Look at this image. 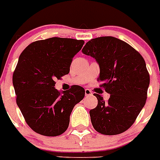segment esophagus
<instances>
[{"instance_id":"34e87169","label":"esophagus","mask_w":160,"mask_h":160,"mask_svg":"<svg viewBox=\"0 0 160 160\" xmlns=\"http://www.w3.org/2000/svg\"><path fill=\"white\" fill-rule=\"evenodd\" d=\"M92 92L91 90L89 89H85V96L88 97V96H92Z\"/></svg>"}]
</instances>
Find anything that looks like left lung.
I'll return each instance as SVG.
<instances>
[{
    "label": "left lung",
    "mask_w": 160,
    "mask_h": 160,
    "mask_svg": "<svg viewBox=\"0 0 160 160\" xmlns=\"http://www.w3.org/2000/svg\"><path fill=\"white\" fill-rule=\"evenodd\" d=\"M82 52L94 58L100 68L108 101L95 93L98 104L89 111L92 124L105 135L123 133L133 125L146 103L150 76L144 59L126 42L105 36L92 38Z\"/></svg>",
    "instance_id": "1"
}]
</instances>
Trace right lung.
<instances>
[{
	"instance_id": "add662e5",
	"label": "right lung",
	"mask_w": 160,
	"mask_h": 160,
	"mask_svg": "<svg viewBox=\"0 0 160 160\" xmlns=\"http://www.w3.org/2000/svg\"><path fill=\"white\" fill-rule=\"evenodd\" d=\"M84 43L54 37L32 42L19 56L13 76L17 105L36 133L58 136L68 127L72 109L85 92L79 85L59 91L55 80L68 74L72 59Z\"/></svg>"
}]
</instances>
